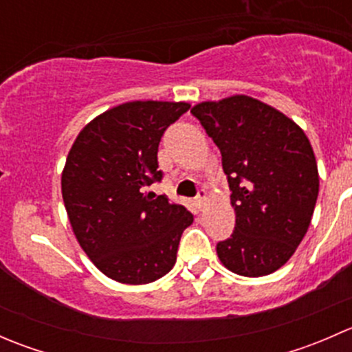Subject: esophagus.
<instances>
[{
	"label": "esophagus",
	"mask_w": 352,
	"mask_h": 352,
	"mask_svg": "<svg viewBox=\"0 0 352 352\" xmlns=\"http://www.w3.org/2000/svg\"><path fill=\"white\" fill-rule=\"evenodd\" d=\"M204 201H206V190L204 189H199V192H197V196H196V204L199 206V208H202Z\"/></svg>",
	"instance_id": "34e87169"
}]
</instances>
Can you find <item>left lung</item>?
Instances as JSON below:
<instances>
[{"label": "left lung", "mask_w": 352, "mask_h": 352, "mask_svg": "<svg viewBox=\"0 0 352 352\" xmlns=\"http://www.w3.org/2000/svg\"><path fill=\"white\" fill-rule=\"evenodd\" d=\"M190 112L221 151L236 214L232 236L216 245L219 261L247 278L278 271L307 235L318 197L307 134L247 95L202 102Z\"/></svg>", "instance_id": "1"}]
</instances>
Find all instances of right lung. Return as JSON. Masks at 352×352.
<instances>
[{"label": "right lung", "mask_w": 352, "mask_h": 352, "mask_svg": "<svg viewBox=\"0 0 352 352\" xmlns=\"http://www.w3.org/2000/svg\"><path fill=\"white\" fill-rule=\"evenodd\" d=\"M189 107L127 102L95 117L71 146L61 177L67 218L85 254L113 281L148 285L175 265L180 236L194 218L148 187L163 179V133Z\"/></svg>", "instance_id": "right-lung-1"}]
</instances>
